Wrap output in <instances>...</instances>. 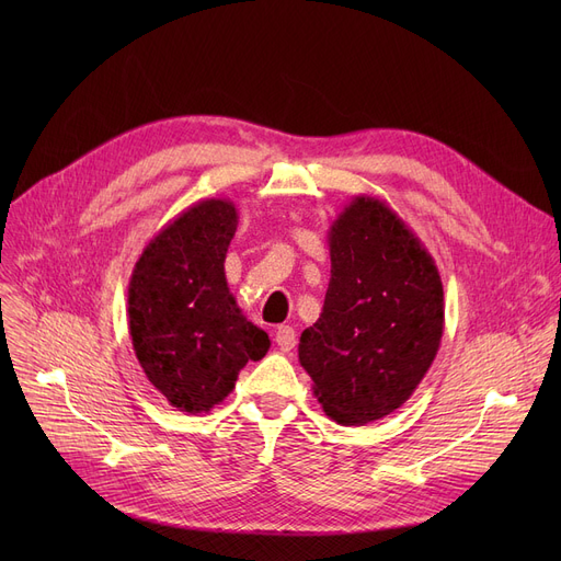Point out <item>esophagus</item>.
<instances>
[{"instance_id":"obj_1","label":"esophagus","mask_w":561,"mask_h":561,"mask_svg":"<svg viewBox=\"0 0 561 561\" xmlns=\"http://www.w3.org/2000/svg\"><path fill=\"white\" fill-rule=\"evenodd\" d=\"M275 343L279 345L282 352H290L293 347H296V343H298V334H296V330H293V328L282 325L275 332Z\"/></svg>"}]
</instances>
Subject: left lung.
Here are the masks:
<instances>
[{
	"label": "left lung",
	"mask_w": 561,
	"mask_h": 561,
	"mask_svg": "<svg viewBox=\"0 0 561 561\" xmlns=\"http://www.w3.org/2000/svg\"><path fill=\"white\" fill-rule=\"evenodd\" d=\"M332 277L298 357L322 411L341 425L389 416L419 389L446 325L444 284L419 236L373 195L328 231Z\"/></svg>",
	"instance_id": "obj_1"
}]
</instances>
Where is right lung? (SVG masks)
<instances>
[{
    "instance_id": "1",
    "label": "right lung",
    "mask_w": 561,
    "mask_h": 561,
    "mask_svg": "<svg viewBox=\"0 0 561 561\" xmlns=\"http://www.w3.org/2000/svg\"><path fill=\"white\" fill-rule=\"evenodd\" d=\"M236 225L231 199L195 202L145 245L129 279L136 359L152 387L186 414L220 404L245 364L271 347L227 286L225 256Z\"/></svg>"
}]
</instances>
